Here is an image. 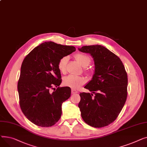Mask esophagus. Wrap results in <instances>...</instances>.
I'll return each mask as SVG.
<instances>
[{
    "label": "esophagus",
    "instance_id": "1",
    "mask_svg": "<svg viewBox=\"0 0 147 147\" xmlns=\"http://www.w3.org/2000/svg\"><path fill=\"white\" fill-rule=\"evenodd\" d=\"M71 93H72V94H76V93H78V91H76L75 90L72 89V90H71Z\"/></svg>",
    "mask_w": 147,
    "mask_h": 147
}]
</instances>
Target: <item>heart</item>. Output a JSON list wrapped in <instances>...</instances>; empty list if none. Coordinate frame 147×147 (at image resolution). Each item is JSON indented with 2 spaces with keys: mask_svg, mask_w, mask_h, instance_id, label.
Segmentation results:
<instances>
[{
  "mask_svg": "<svg viewBox=\"0 0 147 147\" xmlns=\"http://www.w3.org/2000/svg\"><path fill=\"white\" fill-rule=\"evenodd\" d=\"M75 57L78 60V62L84 67L88 66L91 61L89 56L83 53H78L75 55ZM68 60L69 57L67 56H64L60 59L58 62L57 66L59 70L62 73L66 72ZM85 80L84 78L73 75L66 76L63 81V84L65 86L70 87L74 90L78 89L81 86L85 84Z\"/></svg>",
  "mask_w": 147,
  "mask_h": 147,
  "instance_id": "1",
  "label": "heart"
}]
</instances>
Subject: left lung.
<instances>
[{"instance_id":"left-lung-1","label":"left lung","mask_w":147,"mask_h":147,"mask_svg":"<svg viewBox=\"0 0 147 147\" xmlns=\"http://www.w3.org/2000/svg\"><path fill=\"white\" fill-rule=\"evenodd\" d=\"M80 51L94 58L95 72L84 88L92 93H80L78 107L84 121L94 127L113 123L124 106L127 96V75L120 58L100 45L85 46Z\"/></svg>"}]
</instances>
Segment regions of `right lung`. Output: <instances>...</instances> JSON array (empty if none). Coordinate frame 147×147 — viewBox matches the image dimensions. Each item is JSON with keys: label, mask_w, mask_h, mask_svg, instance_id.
<instances>
[{"label": "right lung", "mask_w": 147, "mask_h": 147, "mask_svg": "<svg viewBox=\"0 0 147 147\" xmlns=\"http://www.w3.org/2000/svg\"><path fill=\"white\" fill-rule=\"evenodd\" d=\"M75 50L74 46L48 41L34 48L24 58L18 82L20 105L34 124L50 127L61 117L62 104L70 97L71 89L59 87L62 76L57 65L60 59Z\"/></svg>", "instance_id": "right-lung-1"}]
</instances>
